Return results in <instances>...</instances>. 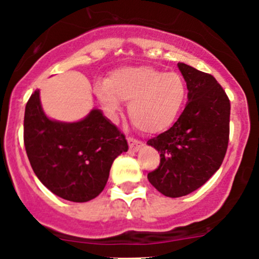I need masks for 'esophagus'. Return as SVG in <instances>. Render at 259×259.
Listing matches in <instances>:
<instances>
[{"label": "esophagus", "mask_w": 259, "mask_h": 259, "mask_svg": "<svg viewBox=\"0 0 259 259\" xmlns=\"http://www.w3.org/2000/svg\"><path fill=\"white\" fill-rule=\"evenodd\" d=\"M127 143H129V149L130 151H138L140 148L143 146V143L140 142V140L135 139V138H132V137H127Z\"/></svg>", "instance_id": "obj_1"}]
</instances>
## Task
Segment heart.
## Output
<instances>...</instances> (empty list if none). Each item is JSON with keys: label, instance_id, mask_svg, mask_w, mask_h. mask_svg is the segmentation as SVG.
<instances>
[{"label": "heart", "instance_id": "1", "mask_svg": "<svg viewBox=\"0 0 259 259\" xmlns=\"http://www.w3.org/2000/svg\"><path fill=\"white\" fill-rule=\"evenodd\" d=\"M96 96L109 114H116L127 101V114L139 130L156 134L168 129L182 110L187 96L184 80L177 72L151 66L115 70L108 81L99 82Z\"/></svg>", "mask_w": 259, "mask_h": 259}]
</instances>
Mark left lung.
<instances>
[{
  "instance_id": "obj_1",
  "label": "left lung",
  "mask_w": 259,
  "mask_h": 259,
  "mask_svg": "<svg viewBox=\"0 0 259 259\" xmlns=\"http://www.w3.org/2000/svg\"><path fill=\"white\" fill-rule=\"evenodd\" d=\"M178 67L188 104L170 129L148 140L160 153L159 166L148 179L170 198L194 192L218 170L228 148L231 115L228 96L214 76L183 62Z\"/></svg>"
}]
</instances>
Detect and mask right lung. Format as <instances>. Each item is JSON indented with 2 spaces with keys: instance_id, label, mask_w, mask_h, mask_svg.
<instances>
[{
  "instance_id": "obj_1",
  "label": "right lung",
  "mask_w": 259,
  "mask_h": 259,
  "mask_svg": "<svg viewBox=\"0 0 259 259\" xmlns=\"http://www.w3.org/2000/svg\"><path fill=\"white\" fill-rule=\"evenodd\" d=\"M23 143L40 182L57 197L76 203L103 192L114 160L127 150L125 135L100 110L94 109L77 122L50 120L38 90L26 104Z\"/></svg>"
}]
</instances>
